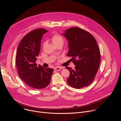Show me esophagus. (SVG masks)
<instances>
[{
	"mask_svg": "<svg viewBox=\"0 0 121 121\" xmlns=\"http://www.w3.org/2000/svg\"><path fill=\"white\" fill-rule=\"evenodd\" d=\"M61 69H62L61 67L57 66V67H56L55 68V70H56V71H60Z\"/></svg>",
	"mask_w": 121,
	"mask_h": 121,
	"instance_id": "obj_1",
	"label": "esophagus"
}]
</instances>
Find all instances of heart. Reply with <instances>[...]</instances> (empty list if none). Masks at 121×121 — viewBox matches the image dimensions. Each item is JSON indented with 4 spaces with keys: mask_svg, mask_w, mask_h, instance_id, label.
<instances>
[{
    "mask_svg": "<svg viewBox=\"0 0 121 121\" xmlns=\"http://www.w3.org/2000/svg\"><path fill=\"white\" fill-rule=\"evenodd\" d=\"M51 40L55 45L58 44H63L64 43V38L62 36L59 35V34H55V35H54L52 37Z\"/></svg>",
    "mask_w": 121,
    "mask_h": 121,
    "instance_id": "heart-1",
    "label": "heart"
}]
</instances>
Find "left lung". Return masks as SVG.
Wrapping results in <instances>:
<instances>
[{
	"instance_id": "1",
	"label": "left lung",
	"mask_w": 121,
	"mask_h": 121,
	"mask_svg": "<svg viewBox=\"0 0 121 121\" xmlns=\"http://www.w3.org/2000/svg\"><path fill=\"white\" fill-rule=\"evenodd\" d=\"M62 35L68 41L67 56L76 65L67 79L71 87L79 89L90 85L97 73L100 60V51L94 37L89 32L78 27L65 30Z\"/></svg>"
}]
</instances>
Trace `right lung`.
I'll return each mask as SVG.
<instances>
[{
  "label": "right lung",
  "instance_id": "obj_1",
  "mask_svg": "<svg viewBox=\"0 0 121 121\" xmlns=\"http://www.w3.org/2000/svg\"><path fill=\"white\" fill-rule=\"evenodd\" d=\"M48 30L37 29L28 33L22 39L17 49L16 65L19 77L32 89L40 90L49 84L53 69L43 68L36 61L43 34Z\"/></svg>",
  "mask_w": 121,
  "mask_h": 121
}]
</instances>
